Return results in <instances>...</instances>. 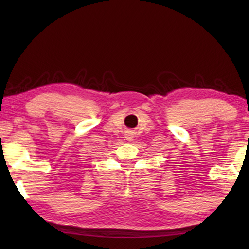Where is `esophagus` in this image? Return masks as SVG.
Wrapping results in <instances>:
<instances>
[{"instance_id": "obj_1", "label": "esophagus", "mask_w": 249, "mask_h": 249, "mask_svg": "<svg viewBox=\"0 0 249 249\" xmlns=\"http://www.w3.org/2000/svg\"><path fill=\"white\" fill-rule=\"evenodd\" d=\"M126 140H128V141H132L133 140V136H132V134H126Z\"/></svg>"}]
</instances>
